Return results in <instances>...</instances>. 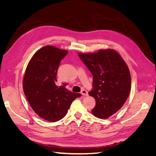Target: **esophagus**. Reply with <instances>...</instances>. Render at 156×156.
<instances>
[{"mask_svg": "<svg viewBox=\"0 0 156 156\" xmlns=\"http://www.w3.org/2000/svg\"><path fill=\"white\" fill-rule=\"evenodd\" d=\"M81 94L83 96H87L88 95V92L86 90H81Z\"/></svg>", "mask_w": 156, "mask_h": 156, "instance_id": "esophagus-1", "label": "esophagus"}]
</instances>
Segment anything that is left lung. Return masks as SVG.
Masks as SVG:
<instances>
[{"instance_id":"8db88e82","label":"left lung","mask_w":156,"mask_h":156,"mask_svg":"<svg viewBox=\"0 0 156 156\" xmlns=\"http://www.w3.org/2000/svg\"><path fill=\"white\" fill-rule=\"evenodd\" d=\"M93 76L92 89L89 95L96 100L92 114L99 119H107L123 106L131 89L128 67L121 56L112 49L98 53H78Z\"/></svg>"}]
</instances>
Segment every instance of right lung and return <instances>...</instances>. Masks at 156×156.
<instances>
[{"mask_svg": "<svg viewBox=\"0 0 156 156\" xmlns=\"http://www.w3.org/2000/svg\"><path fill=\"white\" fill-rule=\"evenodd\" d=\"M68 51L47 45L32 56L25 71L23 87L32 109L42 119L55 122L66 115L75 98L81 94L69 92L68 84L56 85L58 68Z\"/></svg>", "mask_w": 156, "mask_h": 156, "instance_id": "add662e5", "label": "right lung"}]
</instances>
